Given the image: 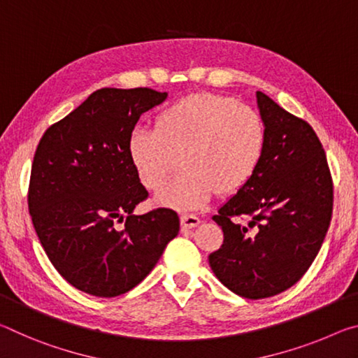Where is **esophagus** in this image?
<instances>
[{"instance_id": "obj_1", "label": "esophagus", "mask_w": 358, "mask_h": 358, "mask_svg": "<svg viewBox=\"0 0 358 358\" xmlns=\"http://www.w3.org/2000/svg\"><path fill=\"white\" fill-rule=\"evenodd\" d=\"M200 219L196 217V215H192V214H182L180 215V225L182 228H193L196 225H200Z\"/></svg>"}]
</instances>
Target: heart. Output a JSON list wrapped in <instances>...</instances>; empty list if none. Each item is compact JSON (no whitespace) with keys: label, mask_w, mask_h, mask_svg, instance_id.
Masks as SVG:
<instances>
[{"label":"heart","mask_w":358,"mask_h":358,"mask_svg":"<svg viewBox=\"0 0 358 358\" xmlns=\"http://www.w3.org/2000/svg\"><path fill=\"white\" fill-rule=\"evenodd\" d=\"M265 148L259 113L233 99L198 93L157 115L154 128H134L128 157L145 189L157 190L182 162L184 169L157 193L155 201L195 209L215 190H238L255 173Z\"/></svg>","instance_id":"1"}]
</instances>
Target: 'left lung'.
Wrapping results in <instances>:
<instances>
[{"label":"left lung","mask_w":358,"mask_h":358,"mask_svg":"<svg viewBox=\"0 0 358 358\" xmlns=\"http://www.w3.org/2000/svg\"><path fill=\"white\" fill-rule=\"evenodd\" d=\"M255 99L265 127L262 160L213 217L224 244L209 254L215 278L249 300L278 295L301 279L319 254L333 209L330 169L313 127L265 93L257 92Z\"/></svg>","instance_id":"left-lung-1"}]
</instances>
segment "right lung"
Instances as JSON below:
<instances>
[{"label":"right lung","instance_id":"add662e5","mask_svg":"<svg viewBox=\"0 0 358 358\" xmlns=\"http://www.w3.org/2000/svg\"><path fill=\"white\" fill-rule=\"evenodd\" d=\"M166 98L152 89L96 90L39 141L28 209L52 265L80 292L110 298L131 290L178 236L174 210L133 214L148 190L128 157L139 117Z\"/></svg>","mask_w":358,"mask_h":358}]
</instances>
